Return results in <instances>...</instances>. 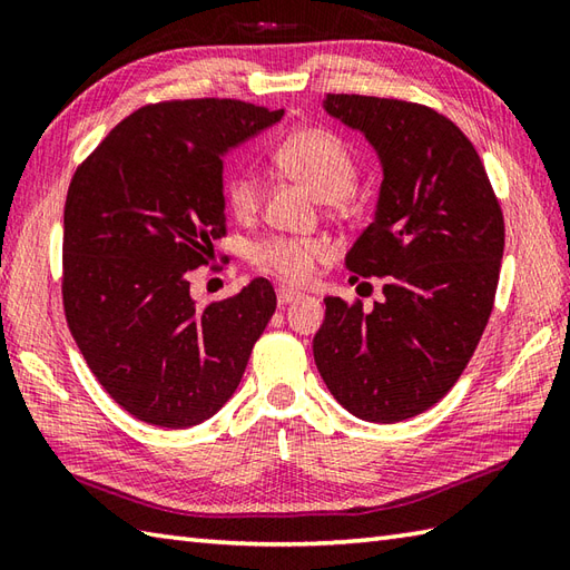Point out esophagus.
Wrapping results in <instances>:
<instances>
[{
  "instance_id": "obj_1",
  "label": "esophagus",
  "mask_w": 570,
  "mask_h": 570,
  "mask_svg": "<svg viewBox=\"0 0 570 570\" xmlns=\"http://www.w3.org/2000/svg\"><path fill=\"white\" fill-rule=\"evenodd\" d=\"M296 298H298V294L292 292V288H276V304H278V306L294 304Z\"/></svg>"
}]
</instances>
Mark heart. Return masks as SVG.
<instances>
[{
  "label": "heart",
  "instance_id": "heart-1",
  "mask_svg": "<svg viewBox=\"0 0 570 570\" xmlns=\"http://www.w3.org/2000/svg\"><path fill=\"white\" fill-rule=\"evenodd\" d=\"M274 161L325 203L345 200L357 186L355 156L331 129L304 127L292 131L284 141H278ZM225 203L239 220H247L259 210L262 188L247 166H237L227 174ZM325 259L328 247L321 239L269 237L252 252L254 269L288 286L308 284Z\"/></svg>",
  "mask_w": 570,
  "mask_h": 570
}]
</instances>
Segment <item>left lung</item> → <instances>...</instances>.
Instances as JSON below:
<instances>
[{
    "instance_id": "obj_1",
    "label": "left lung",
    "mask_w": 570,
    "mask_h": 570,
    "mask_svg": "<svg viewBox=\"0 0 570 570\" xmlns=\"http://www.w3.org/2000/svg\"><path fill=\"white\" fill-rule=\"evenodd\" d=\"M325 112L380 154L377 213L345 266L384 278L370 313L325 298L313 357L350 414L394 423L443 399L463 374L494 306L504 217L470 139L426 105L325 95Z\"/></svg>"
}]
</instances>
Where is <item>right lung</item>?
<instances>
[{"instance_id":"right-lung-1","label":"right lung","mask_w":570,"mask_h":570,"mask_svg":"<svg viewBox=\"0 0 570 570\" xmlns=\"http://www.w3.org/2000/svg\"><path fill=\"white\" fill-rule=\"evenodd\" d=\"M242 100H166L122 119L85 159L63 210V311L102 390L161 429L210 419L276 308L266 278L198 308L188 274L227 235L223 156L276 125Z\"/></svg>"}]
</instances>
